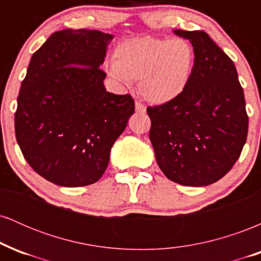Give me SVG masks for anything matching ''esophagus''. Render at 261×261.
Wrapping results in <instances>:
<instances>
[{
    "label": "esophagus",
    "instance_id": "esophagus-1",
    "mask_svg": "<svg viewBox=\"0 0 261 261\" xmlns=\"http://www.w3.org/2000/svg\"><path fill=\"white\" fill-rule=\"evenodd\" d=\"M135 108H136V112H139V113L146 112V107L143 106L142 103H140V101H136V103H135Z\"/></svg>",
    "mask_w": 261,
    "mask_h": 261
}]
</instances>
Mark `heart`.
Instances as JSON below:
<instances>
[{"label": "heart", "mask_w": 261, "mask_h": 261, "mask_svg": "<svg viewBox=\"0 0 261 261\" xmlns=\"http://www.w3.org/2000/svg\"><path fill=\"white\" fill-rule=\"evenodd\" d=\"M195 62V49L187 39L140 37L118 44L108 72L122 85L139 80L143 98L164 104L176 99L187 89Z\"/></svg>", "instance_id": "heart-1"}]
</instances>
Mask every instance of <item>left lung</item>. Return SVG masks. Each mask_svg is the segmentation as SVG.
<instances>
[{"mask_svg": "<svg viewBox=\"0 0 261 261\" xmlns=\"http://www.w3.org/2000/svg\"><path fill=\"white\" fill-rule=\"evenodd\" d=\"M174 33L196 53L190 82L181 95L148 107L149 140L169 180L206 187L232 169L247 141L248 114L236 66L202 31Z\"/></svg>", "mask_w": 261, "mask_h": 261, "instance_id": "left-lung-1", "label": "left lung"}]
</instances>
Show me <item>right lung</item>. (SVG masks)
Segmentation results:
<instances>
[{
	"label": "right lung",
	"mask_w": 261,
	"mask_h": 261,
	"mask_svg": "<svg viewBox=\"0 0 261 261\" xmlns=\"http://www.w3.org/2000/svg\"><path fill=\"white\" fill-rule=\"evenodd\" d=\"M112 39L98 31L55 32L33 54L20 86L17 142L29 166L60 187L99 180L135 112L130 94L104 87L99 66Z\"/></svg>",
	"instance_id": "add662e5"
}]
</instances>
